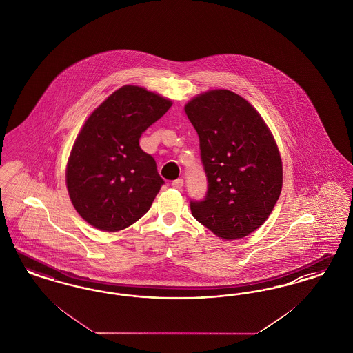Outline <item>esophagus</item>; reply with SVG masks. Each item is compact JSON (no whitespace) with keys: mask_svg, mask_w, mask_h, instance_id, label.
<instances>
[{"mask_svg":"<svg viewBox=\"0 0 353 353\" xmlns=\"http://www.w3.org/2000/svg\"><path fill=\"white\" fill-rule=\"evenodd\" d=\"M174 189H181L183 186V179H177V180H173L172 183H170Z\"/></svg>","mask_w":353,"mask_h":353,"instance_id":"obj_1","label":"esophagus"}]
</instances>
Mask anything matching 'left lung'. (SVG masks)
<instances>
[{"label":"left lung","instance_id":"left-lung-1","mask_svg":"<svg viewBox=\"0 0 353 353\" xmlns=\"http://www.w3.org/2000/svg\"><path fill=\"white\" fill-rule=\"evenodd\" d=\"M199 137L207 177L203 199L190 201L195 219L224 240L259 228L283 183L276 143L259 113L228 90H214L185 105Z\"/></svg>","mask_w":353,"mask_h":353}]
</instances>
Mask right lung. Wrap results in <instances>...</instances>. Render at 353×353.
<instances>
[{"label":"right lung","instance_id":"obj_1","mask_svg":"<svg viewBox=\"0 0 353 353\" xmlns=\"http://www.w3.org/2000/svg\"><path fill=\"white\" fill-rule=\"evenodd\" d=\"M172 103L137 85L114 91L85 121L66 170L78 214L100 231L116 232L141 219L164 180L139 138Z\"/></svg>","mask_w":353,"mask_h":353}]
</instances>
